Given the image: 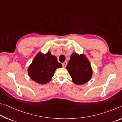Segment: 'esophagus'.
Returning a JSON list of instances; mask_svg holds the SVG:
<instances>
[{"label": "esophagus", "mask_w": 122, "mask_h": 122, "mask_svg": "<svg viewBox=\"0 0 122 122\" xmlns=\"http://www.w3.org/2000/svg\"><path fill=\"white\" fill-rule=\"evenodd\" d=\"M62 65L63 67H66V66H67V61L64 62L62 63Z\"/></svg>", "instance_id": "esophagus-1"}]
</instances>
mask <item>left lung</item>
Here are the masks:
<instances>
[{
  "label": "left lung",
  "instance_id": "left-lung-1",
  "mask_svg": "<svg viewBox=\"0 0 122 122\" xmlns=\"http://www.w3.org/2000/svg\"><path fill=\"white\" fill-rule=\"evenodd\" d=\"M73 82L76 85H82L88 81L92 75L91 66L85 56L76 53L71 56L66 66Z\"/></svg>",
  "mask_w": 122,
  "mask_h": 122
}]
</instances>
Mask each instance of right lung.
Here are the masks:
<instances>
[{"label": "right lung", "instance_id": "obj_1", "mask_svg": "<svg viewBox=\"0 0 122 122\" xmlns=\"http://www.w3.org/2000/svg\"><path fill=\"white\" fill-rule=\"evenodd\" d=\"M62 67L55 56L51 52L38 53L28 68V74L32 80L40 84H44L51 80L57 68Z\"/></svg>", "mask_w": 122, "mask_h": 122}]
</instances>
